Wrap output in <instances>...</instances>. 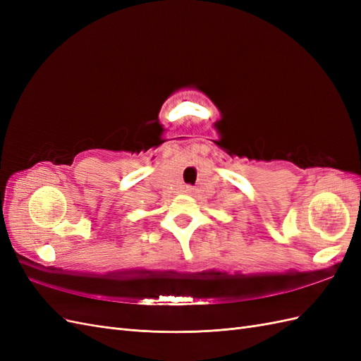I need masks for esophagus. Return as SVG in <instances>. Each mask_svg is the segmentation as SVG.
I'll return each instance as SVG.
<instances>
[{
    "label": "esophagus",
    "instance_id": "1",
    "mask_svg": "<svg viewBox=\"0 0 361 361\" xmlns=\"http://www.w3.org/2000/svg\"><path fill=\"white\" fill-rule=\"evenodd\" d=\"M187 191H188V192H191V191H190V190H187Z\"/></svg>",
    "mask_w": 361,
    "mask_h": 361
}]
</instances>
